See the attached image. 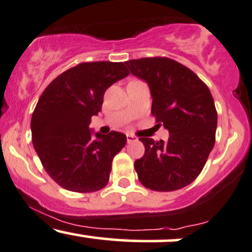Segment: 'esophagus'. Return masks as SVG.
Returning a JSON list of instances; mask_svg holds the SVG:
<instances>
[{"label":"esophagus","mask_w":252,"mask_h":252,"mask_svg":"<svg viewBox=\"0 0 252 252\" xmlns=\"http://www.w3.org/2000/svg\"><path fill=\"white\" fill-rule=\"evenodd\" d=\"M126 138H127V143L128 144L137 140V137H134V135H132V134H126Z\"/></svg>","instance_id":"obj_1"}]
</instances>
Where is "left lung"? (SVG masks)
<instances>
[{"label":"left lung","instance_id":"1","mask_svg":"<svg viewBox=\"0 0 252 252\" xmlns=\"http://www.w3.org/2000/svg\"><path fill=\"white\" fill-rule=\"evenodd\" d=\"M133 75L149 84L151 113L168 129L167 141L140 138L143 158L134 162L138 178L153 191H176L202 172L214 149L217 111L209 87L184 64L168 58L126 61Z\"/></svg>","mask_w":252,"mask_h":252}]
</instances>
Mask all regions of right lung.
I'll return each instance as SVG.
<instances>
[{
	"label": "right lung",
	"instance_id": "right-lung-1",
	"mask_svg": "<svg viewBox=\"0 0 252 252\" xmlns=\"http://www.w3.org/2000/svg\"><path fill=\"white\" fill-rule=\"evenodd\" d=\"M128 74L123 62H82L61 73L41 94L31 121L32 145L61 188L90 193L107 185L126 135L112 131L93 139L90 124L101 111L106 90Z\"/></svg>",
	"mask_w": 252,
	"mask_h": 252
}]
</instances>
